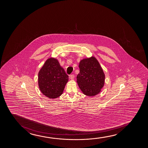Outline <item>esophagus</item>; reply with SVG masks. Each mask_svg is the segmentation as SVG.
Segmentation results:
<instances>
[{"label": "esophagus", "mask_w": 148, "mask_h": 148, "mask_svg": "<svg viewBox=\"0 0 148 148\" xmlns=\"http://www.w3.org/2000/svg\"><path fill=\"white\" fill-rule=\"evenodd\" d=\"M70 79H71V80H73V79H74V75L72 74V75H70Z\"/></svg>", "instance_id": "obj_1"}]
</instances>
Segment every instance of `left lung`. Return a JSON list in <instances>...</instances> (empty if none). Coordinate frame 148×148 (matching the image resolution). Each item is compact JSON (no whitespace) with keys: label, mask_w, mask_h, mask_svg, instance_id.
<instances>
[{"label":"left lung","mask_w":148,"mask_h":148,"mask_svg":"<svg viewBox=\"0 0 148 148\" xmlns=\"http://www.w3.org/2000/svg\"><path fill=\"white\" fill-rule=\"evenodd\" d=\"M77 82L84 95L94 97L101 91L105 75L99 62L95 57L82 59L79 64Z\"/></svg>","instance_id":"left-lung-1"}]
</instances>
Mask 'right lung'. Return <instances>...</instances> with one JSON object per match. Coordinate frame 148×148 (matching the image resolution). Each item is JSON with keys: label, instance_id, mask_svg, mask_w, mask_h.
I'll use <instances>...</instances> for the list:
<instances>
[{"label": "right lung", "instance_id": "1", "mask_svg": "<svg viewBox=\"0 0 148 148\" xmlns=\"http://www.w3.org/2000/svg\"><path fill=\"white\" fill-rule=\"evenodd\" d=\"M68 80L69 76L55 58L47 59L39 71V88L43 95L49 99L61 96Z\"/></svg>", "mask_w": 148, "mask_h": 148}]
</instances>
